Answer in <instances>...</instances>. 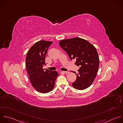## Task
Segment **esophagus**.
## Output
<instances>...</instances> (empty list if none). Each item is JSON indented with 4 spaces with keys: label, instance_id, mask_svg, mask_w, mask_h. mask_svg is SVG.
<instances>
[{
    "label": "esophagus",
    "instance_id": "esophagus-1",
    "mask_svg": "<svg viewBox=\"0 0 123 123\" xmlns=\"http://www.w3.org/2000/svg\"><path fill=\"white\" fill-rule=\"evenodd\" d=\"M62 72L64 73H65V74H68L69 73V72L68 71H62Z\"/></svg>",
    "mask_w": 123,
    "mask_h": 123
}]
</instances>
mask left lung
Listing matches in <instances>:
<instances>
[{"instance_id":"8db88e82","label":"left lung","mask_w":123,"mask_h":123,"mask_svg":"<svg viewBox=\"0 0 123 123\" xmlns=\"http://www.w3.org/2000/svg\"><path fill=\"white\" fill-rule=\"evenodd\" d=\"M59 45L66 52L71 60L76 59L75 64L80 67L76 80L72 85L78 90H84L93 83L98 71L99 59L96 48L87 40L75 37L63 39Z\"/></svg>"}]
</instances>
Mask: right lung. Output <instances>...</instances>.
<instances>
[{
  "label": "right lung",
  "instance_id": "add662e5",
  "mask_svg": "<svg viewBox=\"0 0 123 123\" xmlns=\"http://www.w3.org/2000/svg\"><path fill=\"white\" fill-rule=\"evenodd\" d=\"M52 42L41 40L36 43L27 53L25 66L33 87L41 93H48L54 89L55 81L58 76L55 70L43 68L45 58Z\"/></svg>",
  "mask_w": 123,
  "mask_h": 123
}]
</instances>
